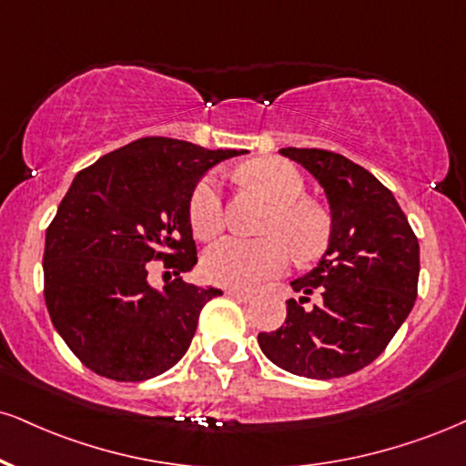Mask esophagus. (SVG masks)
<instances>
[{"label": "esophagus", "mask_w": 466, "mask_h": 466, "mask_svg": "<svg viewBox=\"0 0 466 466\" xmlns=\"http://www.w3.org/2000/svg\"><path fill=\"white\" fill-rule=\"evenodd\" d=\"M226 295L234 297V299H238V301H251V299H254V295H251L249 290H240V289H226Z\"/></svg>", "instance_id": "obj_1"}]
</instances>
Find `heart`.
Masks as SVG:
<instances>
[{"label": "heart", "mask_w": 466, "mask_h": 466, "mask_svg": "<svg viewBox=\"0 0 466 466\" xmlns=\"http://www.w3.org/2000/svg\"><path fill=\"white\" fill-rule=\"evenodd\" d=\"M243 176L276 206L268 223V234L273 237L262 240L226 237L210 245L201 267L210 282L223 287H254L279 276L293 256L290 247L297 258L310 260L328 245V218L315 206L299 201L306 184L297 167L287 160L262 158L245 167ZM188 218L199 238H212L221 232L223 198L217 176H206L198 182L190 195Z\"/></svg>", "instance_id": "heart-1"}]
</instances>
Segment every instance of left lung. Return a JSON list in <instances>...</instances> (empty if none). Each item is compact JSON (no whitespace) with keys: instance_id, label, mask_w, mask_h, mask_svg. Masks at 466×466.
<instances>
[{"instance_id":"obj_1","label":"left lung","mask_w":466,"mask_h":466,"mask_svg":"<svg viewBox=\"0 0 466 466\" xmlns=\"http://www.w3.org/2000/svg\"><path fill=\"white\" fill-rule=\"evenodd\" d=\"M279 154L312 173L329 204V243L306 276L290 282L287 321L258 334L284 371L310 380L356 373L386 350L417 299L419 240L389 188L364 167L325 149ZM317 289L319 307L300 306Z\"/></svg>"}]
</instances>
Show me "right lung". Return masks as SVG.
Returning <instances> with one entry per match:
<instances>
[{"label": "right lung", "mask_w": 466, "mask_h": 466, "mask_svg": "<svg viewBox=\"0 0 466 466\" xmlns=\"http://www.w3.org/2000/svg\"><path fill=\"white\" fill-rule=\"evenodd\" d=\"M245 149H204L147 137L80 171L45 234V304L84 367L143 382L187 354L201 308L218 289L184 282L198 265L190 195L206 171ZM162 259L178 278L151 288Z\"/></svg>", "instance_id": "1"}]
</instances>
